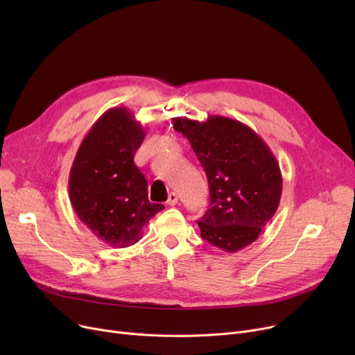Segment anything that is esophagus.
<instances>
[{
  "label": "esophagus",
  "instance_id": "1",
  "mask_svg": "<svg viewBox=\"0 0 355 355\" xmlns=\"http://www.w3.org/2000/svg\"><path fill=\"white\" fill-rule=\"evenodd\" d=\"M177 202H178V196H177V193H170V194H168V200H166L168 206H175Z\"/></svg>",
  "mask_w": 355,
  "mask_h": 355
}]
</instances>
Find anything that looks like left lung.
Wrapping results in <instances>:
<instances>
[{"label": "left lung", "instance_id": "obj_1", "mask_svg": "<svg viewBox=\"0 0 355 355\" xmlns=\"http://www.w3.org/2000/svg\"><path fill=\"white\" fill-rule=\"evenodd\" d=\"M191 144L210 189V209L198 220L201 237L227 253L257 240L282 196V173L266 142L236 119L174 118Z\"/></svg>", "mask_w": 355, "mask_h": 355}]
</instances>
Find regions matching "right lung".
Here are the masks:
<instances>
[{
	"label": "right lung",
	"instance_id": "right-lung-1",
	"mask_svg": "<svg viewBox=\"0 0 355 355\" xmlns=\"http://www.w3.org/2000/svg\"><path fill=\"white\" fill-rule=\"evenodd\" d=\"M145 129L126 107H110L82 141L69 175L71 207L110 248H128L164 209L148 200V182L134 164Z\"/></svg>",
	"mask_w": 355,
	"mask_h": 355
}]
</instances>
